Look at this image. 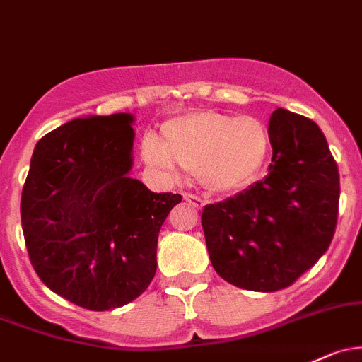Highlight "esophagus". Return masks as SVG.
Returning a JSON list of instances; mask_svg holds the SVG:
<instances>
[{
    "label": "esophagus",
    "mask_w": 362,
    "mask_h": 362,
    "mask_svg": "<svg viewBox=\"0 0 362 362\" xmlns=\"http://www.w3.org/2000/svg\"><path fill=\"white\" fill-rule=\"evenodd\" d=\"M184 199L187 201V203L191 204V206L196 208V210H201V208L204 206V201L201 199V197L194 196V194H184Z\"/></svg>",
    "instance_id": "esophagus-1"
}]
</instances>
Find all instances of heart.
I'll return each instance as SVG.
<instances>
[{
  "instance_id": "b5f03b06",
  "label": "heart",
  "mask_w": 362,
  "mask_h": 362,
  "mask_svg": "<svg viewBox=\"0 0 362 362\" xmlns=\"http://www.w3.org/2000/svg\"><path fill=\"white\" fill-rule=\"evenodd\" d=\"M161 136H144V161L168 177H175L180 166L197 177L206 191L216 194L246 187L271 152V133L260 119L232 117L218 111L171 117L163 124Z\"/></svg>"
}]
</instances>
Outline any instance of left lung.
<instances>
[{
    "mask_svg": "<svg viewBox=\"0 0 362 362\" xmlns=\"http://www.w3.org/2000/svg\"><path fill=\"white\" fill-rule=\"evenodd\" d=\"M267 177L201 215L213 269L243 290L295 283L326 253L337 229L340 177L321 128L277 109L269 121Z\"/></svg>",
    "mask_w": 362,
    "mask_h": 362,
    "instance_id": "8db88e82",
    "label": "left lung"
}]
</instances>
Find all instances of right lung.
<instances>
[{
  "instance_id": "1",
  "label": "right lung",
  "mask_w": 362,
  "mask_h": 362,
  "mask_svg": "<svg viewBox=\"0 0 362 362\" xmlns=\"http://www.w3.org/2000/svg\"><path fill=\"white\" fill-rule=\"evenodd\" d=\"M135 116H86L45 135L30 158L21 216L45 286L88 310L123 307L156 274L163 222L180 194L132 178Z\"/></svg>"
}]
</instances>
